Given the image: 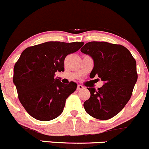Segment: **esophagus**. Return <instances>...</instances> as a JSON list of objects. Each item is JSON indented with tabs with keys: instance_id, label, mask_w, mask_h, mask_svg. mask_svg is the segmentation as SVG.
I'll return each mask as SVG.
<instances>
[{
	"instance_id": "34e87169",
	"label": "esophagus",
	"mask_w": 149,
	"mask_h": 149,
	"mask_svg": "<svg viewBox=\"0 0 149 149\" xmlns=\"http://www.w3.org/2000/svg\"><path fill=\"white\" fill-rule=\"evenodd\" d=\"M83 88H84V86H82V85H81V84H78V86H77V91H79V90L83 89Z\"/></svg>"
}]
</instances>
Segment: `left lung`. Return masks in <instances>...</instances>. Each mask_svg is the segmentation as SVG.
<instances>
[{"instance_id": "1", "label": "left lung", "mask_w": 149, "mask_h": 149, "mask_svg": "<svg viewBox=\"0 0 149 149\" xmlns=\"http://www.w3.org/2000/svg\"><path fill=\"white\" fill-rule=\"evenodd\" d=\"M81 52L93 61L90 77L97 75L104 82L98 90L88 88L91 96L84 103L85 111L96 119H111L131 98L138 77L136 61L125 46L103 41L86 43Z\"/></svg>"}]
</instances>
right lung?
<instances>
[{"label":"right lung","instance_id":"1","mask_svg":"<svg viewBox=\"0 0 149 149\" xmlns=\"http://www.w3.org/2000/svg\"><path fill=\"white\" fill-rule=\"evenodd\" d=\"M83 42L48 41L26 48L14 67L13 83L18 98L31 117L49 121L63 113L68 96L77 84H64L55 77L56 72H64L68 55L77 51Z\"/></svg>","mask_w":149,"mask_h":149}]
</instances>
